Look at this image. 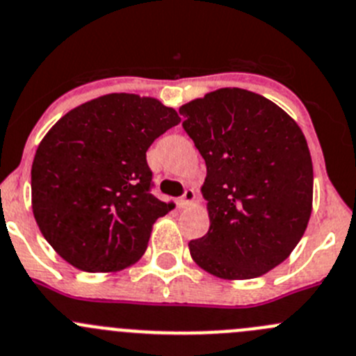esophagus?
Here are the masks:
<instances>
[{
    "instance_id": "34e87169",
    "label": "esophagus",
    "mask_w": 356,
    "mask_h": 356,
    "mask_svg": "<svg viewBox=\"0 0 356 356\" xmlns=\"http://www.w3.org/2000/svg\"><path fill=\"white\" fill-rule=\"evenodd\" d=\"M196 200V193H195V189H186L184 191V195L181 196V198H179V207H181V209H186V207H189V205H193V202H195Z\"/></svg>"
}]
</instances>
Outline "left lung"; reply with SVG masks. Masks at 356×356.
Segmentation results:
<instances>
[{
	"label": "left lung",
	"mask_w": 356,
	"mask_h": 356,
	"mask_svg": "<svg viewBox=\"0 0 356 356\" xmlns=\"http://www.w3.org/2000/svg\"><path fill=\"white\" fill-rule=\"evenodd\" d=\"M207 165L210 227L193 261L224 280H250L285 261L308 227L313 163L298 123L270 99L219 88L179 109Z\"/></svg>",
	"instance_id": "left-lung-1"
}]
</instances>
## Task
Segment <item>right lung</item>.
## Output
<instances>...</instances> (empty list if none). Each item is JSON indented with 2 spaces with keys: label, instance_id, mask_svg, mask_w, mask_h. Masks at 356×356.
Segmentation results:
<instances>
[{
  "label": "right lung",
  "instance_id": "right-lung-1",
  "mask_svg": "<svg viewBox=\"0 0 356 356\" xmlns=\"http://www.w3.org/2000/svg\"><path fill=\"white\" fill-rule=\"evenodd\" d=\"M179 122L154 97L108 94L48 130L31 168V202L41 234L65 262L115 273L143 257L153 224L174 207L151 195L146 151Z\"/></svg>",
  "mask_w": 356,
  "mask_h": 356
}]
</instances>
